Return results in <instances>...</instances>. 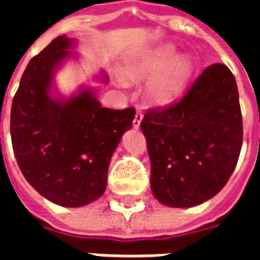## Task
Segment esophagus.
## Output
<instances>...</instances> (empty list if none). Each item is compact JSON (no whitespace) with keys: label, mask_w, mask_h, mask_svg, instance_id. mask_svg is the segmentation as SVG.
Returning <instances> with one entry per match:
<instances>
[{"label":"esophagus","mask_w":260,"mask_h":260,"mask_svg":"<svg viewBox=\"0 0 260 260\" xmlns=\"http://www.w3.org/2000/svg\"><path fill=\"white\" fill-rule=\"evenodd\" d=\"M142 118H143V114H142V111H136L135 118H134V128H135V129H138V128L141 126Z\"/></svg>","instance_id":"obj_1"}]
</instances>
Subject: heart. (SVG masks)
<instances>
[{"mask_svg": "<svg viewBox=\"0 0 260 260\" xmlns=\"http://www.w3.org/2000/svg\"><path fill=\"white\" fill-rule=\"evenodd\" d=\"M175 47L161 44L126 65V79L139 82L153 76L146 87V97L154 106H167L185 90L193 72V62L188 55H175Z\"/></svg>", "mask_w": 260, "mask_h": 260, "instance_id": "1", "label": "heart"}]
</instances>
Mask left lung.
Instances as JSON below:
<instances>
[{"label":"left lung","instance_id":"obj_1","mask_svg":"<svg viewBox=\"0 0 260 260\" xmlns=\"http://www.w3.org/2000/svg\"><path fill=\"white\" fill-rule=\"evenodd\" d=\"M141 129L154 198L170 207L209 201L227 184L242 146L234 75L223 64L207 67L180 102L149 110Z\"/></svg>","mask_w":260,"mask_h":260}]
</instances>
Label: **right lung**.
Returning a JSON list of instances; mask_svg holds the SVG:
<instances>
[{"label":"right lung","instance_id":"right-lung-1","mask_svg":"<svg viewBox=\"0 0 260 260\" xmlns=\"http://www.w3.org/2000/svg\"><path fill=\"white\" fill-rule=\"evenodd\" d=\"M74 39L58 36L30 59L11 108V138L22 174L55 205L80 207L107 186L111 156L131 129L134 108L102 107L93 87L53 94L54 75L72 55ZM103 83L108 78L102 72Z\"/></svg>","mask_w":260,"mask_h":260}]
</instances>
